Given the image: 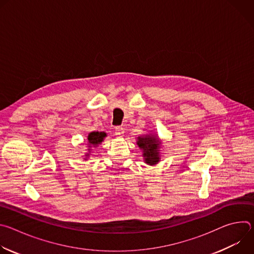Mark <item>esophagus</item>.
Instances as JSON below:
<instances>
[{"label":"esophagus","mask_w":254,"mask_h":254,"mask_svg":"<svg viewBox=\"0 0 254 254\" xmlns=\"http://www.w3.org/2000/svg\"><path fill=\"white\" fill-rule=\"evenodd\" d=\"M115 133H116V135L117 136H120V137H122L123 135H124V133H125V129H124V127H117L116 128H115Z\"/></svg>","instance_id":"1"}]
</instances>
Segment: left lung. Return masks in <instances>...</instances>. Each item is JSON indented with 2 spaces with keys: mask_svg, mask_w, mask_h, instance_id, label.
<instances>
[{
  "mask_svg": "<svg viewBox=\"0 0 254 254\" xmlns=\"http://www.w3.org/2000/svg\"><path fill=\"white\" fill-rule=\"evenodd\" d=\"M137 146L142 150V157L144 159V163L150 166L157 165L160 160V144L161 141L159 138L153 134H146L137 137L136 140Z\"/></svg>",
  "mask_w": 254,
  "mask_h": 254,
  "instance_id": "left-lung-1",
  "label": "left lung"
}]
</instances>
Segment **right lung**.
Segmentation results:
<instances>
[{"label":"right lung","instance_id":"add662e5","mask_svg":"<svg viewBox=\"0 0 254 254\" xmlns=\"http://www.w3.org/2000/svg\"><path fill=\"white\" fill-rule=\"evenodd\" d=\"M105 136H106V133L104 131H92V132H90L87 136L89 148L97 147L99 143H101V141L103 140V138ZM88 152H91V150L89 149ZM86 156H89V155L86 154Z\"/></svg>","mask_w":254,"mask_h":254}]
</instances>
